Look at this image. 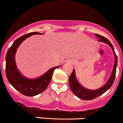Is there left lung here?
Instances as JSON below:
<instances>
[{
    "label": "left lung",
    "mask_w": 123,
    "mask_h": 123,
    "mask_svg": "<svg viewBox=\"0 0 123 123\" xmlns=\"http://www.w3.org/2000/svg\"><path fill=\"white\" fill-rule=\"evenodd\" d=\"M97 37L99 38L98 42H103L105 43L108 46H109L111 49H112L114 55H115V63H114L113 68L112 72H111V75L109 78L106 83L104 84L101 88L97 89V90H90L87 89L82 86L80 84L78 80H77L76 77L75 70L73 69L72 73L69 79V83L70 88L71 89L73 94L75 95L76 97H78L79 98L83 100H92L94 99L99 96L101 95L102 94L105 93L107 90L111 87L112 86L113 83L115 80L116 76V67L117 65V57L116 54L115 50H114L113 46H112L110 41L105 38L104 36L98 34H95Z\"/></svg>",
    "instance_id": "8db88e82"
}]
</instances>
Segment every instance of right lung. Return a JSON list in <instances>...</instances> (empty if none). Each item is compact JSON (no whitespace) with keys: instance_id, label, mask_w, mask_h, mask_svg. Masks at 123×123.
Masks as SVG:
<instances>
[{"instance_id":"obj_1","label":"right lung","mask_w":123,"mask_h":123,"mask_svg":"<svg viewBox=\"0 0 123 123\" xmlns=\"http://www.w3.org/2000/svg\"><path fill=\"white\" fill-rule=\"evenodd\" d=\"M40 34L43 33L32 32L21 36L15 40L8 50L6 56V74L8 82L21 94L27 97L35 96L43 92L49 86L54 70L60 67V66H58L52 68L43 75L35 79L25 77L17 69L15 55L18 47L26 38L33 35Z\"/></svg>"}]
</instances>
